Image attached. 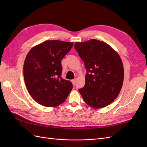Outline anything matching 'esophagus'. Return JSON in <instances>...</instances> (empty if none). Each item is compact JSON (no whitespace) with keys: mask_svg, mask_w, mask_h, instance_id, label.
<instances>
[{"mask_svg":"<svg viewBox=\"0 0 147 147\" xmlns=\"http://www.w3.org/2000/svg\"><path fill=\"white\" fill-rule=\"evenodd\" d=\"M72 84H73V85H75V83H76V80H75V79L72 80Z\"/></svg>","mask_w":147,"mask_h":147,"instance_id":"obj_1","label":"esophagus"}]
</instances>
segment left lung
Masks as SVG:
<instances>
[{
  "instance_id": "left-lung-1",
  "label": "left lung",
  "mask_w": 147,
  "mask_h": 147,
  "mask_svg": "<svg viewBox=\"0 0 147 147\" xmlns=\"http://www.w3.org/2000/svg\"><path fill=\"white\" fill-rule=\"evenodd\" d=\"M74 47L87 72L85 84L78 90L84 101L94 109L112 104L124 80L123 64L118 53L107 43L96 39L76 42Z\"/></svg>"
}]
</instances>
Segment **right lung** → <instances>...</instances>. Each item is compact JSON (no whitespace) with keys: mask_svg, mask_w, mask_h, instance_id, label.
I'll return each mask as SVG.
<instances>
[{"mask_svg":"<svg viewBox=\"0 0 147 147\" xmlns=\"http://www.w3.org/2000/svg\"><path fill=\"white\" fill-rule=\"evenodd\" d=\"M73 45V42L47 40L28 53L23 67L24 82L30 95L39 104L56 107L72 90V83L61 77V63Z\"/></svg>","mask_w":147,"mask_h":147,"instance_id":"obj_1","label":"right lung"}]
</instances>
